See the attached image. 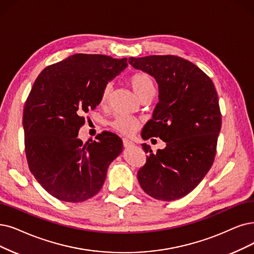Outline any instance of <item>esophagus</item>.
<instances>
[{
	"mask_svg": "<svg viewBox=\"0 0 254 254\" xmlns=\"http://www.w3.org/2000/svg\"><path fill=\"white\" fill-rule=\"evenodd\" d=\"M123 145L125 148H130V147H132L134 144L132 140H130L128 138H123Z\"/></svg>",
	"mask_w": 254,
	"mask_h": 254,
	"instance_id": "obj_1",
	"label": "esophagus"
}]
</instances>
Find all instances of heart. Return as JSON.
Here are the masks:
<instances>
[{
	"mask_svg": "<svg viewBox=\"0 0 254 254\" xmlns=\"http://www.w3.org/2000/svg\"><path fill=\"white\" fill-rule=\"evenodd\" d=\"M130 84H131V86H132L135 94L138 96V98L147 94L148 92H151V90H155L153 80H152V78L146 73L134 74L132 77L130 78ZM111 92H113V84L107 83L103 87L102 93H101V97H100L101 104L104 105L108 102ZM110 125L115 130L119 131L120 133L125 134V135H130V134H132L134 131L138 128L139 122L135 118L131 117V116L119 115L118 117H116V119L114 121H111Z\"/></svg>",
	"mask_w": 254,
	"mask_h": 254,
	"instance_id": "b5f03b06",
	"label": "heart"
}]
</instances>
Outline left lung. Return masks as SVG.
I'll list each match as a JSON object with an SVG mask.
<instances>
[{"instance_id": "left-lung-1", "label": "left lung", "mask_w": 254, "mask_h": 254, "mask_svg": "<svg viewBox=\"0 0 254 254\" xmlns=\"http://www.w3.org/2000/svg\"><path fill=\"white\" fill-rule=\"evenodd\" d=\"M136 69L153 77L158 103L141 137L167 144L154 154L147 144V162L137 172L139 186L158 200L187 196L209 171L221 130L218 94L211 79L197 65L178 56L130 57Z\"/></svg>"}]
</instances>
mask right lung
<instances>
[{
  "label": "right lung",
  "mask_w": 254,
  "mask_h": 254,
  "mask_svg": "<svg viewBox=\"0 0 254 254\" xmlns=\"http://www.w3.org/2000/svg\"><path fill=\"white\" fill-rule=\"evenodd\" d=\"M127 65V58L75 54L36 78L24 108L25 150L30 171L53 197L82 202L102 189L123 141L104 131L83 143L78 132L103 87Z\"/></svg>",
  "instance_id": "add662e5"
}]
</instances>
